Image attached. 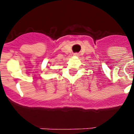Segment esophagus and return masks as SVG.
<instances>
[{
  "label": "esophagus",
  "instance_id": "34e87169",
  "mask_svg": "<svg viewBox=\"0 0 134 134\" xmlns=\"http://www.w3.org/2000/svg\"><path fill=\"white\" fill-rule=\"evenodd\" d=\"M74 55H75V56H79V54L78 53H75V54H74Z\"/></svg>",
  "mask_w": 134,
  "mask_h": 134
}]
</instances>
